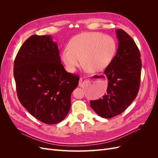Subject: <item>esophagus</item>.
I'll use <instances>...</instances> for the list:
<instances>
[{"instance_id": "34e87169", "label": "esophagus", "mask_w": 158, "mask_h": 158, "mask_svg": "<svg viewBox=\"0 0 158 158\" xmlns=\"http://www.w3.org/2000/svg\"><path fill=\"white\" fill-rule=\"evenodd\" d=\"M79 86H80V87L82 86V78H80V80H79Z\"/></svg>"}]
</instances>
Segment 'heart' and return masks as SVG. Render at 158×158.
Masks as SVG:
<instances>
[{"mask_svg": "<svg viewBox=\"0 0 158 158\" xmlns=\"http://www.w3.org/2000/svg\"><path fill=\"white\" fill-rule=\"evenodd\" d=\"M117 52L115 40L99 32H84L73 37L68 48L61 52L60 60L73 73L82 63L90 73H98L111 63Z\"/></svg>", "mask_w": 158, "mask_h": 158, "instance_id": "b5f03b06", "label": "heart"}]
</instances>
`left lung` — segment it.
Returning <instances> with one entry per match:
<instances>
[{
	"mask_svg": "<svg viewBox=\"0 0 158 158\" xmlns=\"http://www.w3.org/2000/svg\"><path fill=\"white\" fill-rule=\"evenodd\" d=\"M118 41L116 55L104 74L108 80L107 93L90 100V107L105 118L122 113L134 101L140 88V53L132 38L121 29L115 31Z\"/></svg>",
	"mask_w": 158,
	"mask_h": 158,
	"instance_id": "left-lung-1",
	"label": "left lung"
}]
</instances>
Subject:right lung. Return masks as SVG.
<instances>
[{
    "mask_svg": "<svg viewBox=\"0 0 158 158\" xmlns=\"http://www.w3.org/2000/svg\"><path fill=\"white\" fill-rule=\"evenodd\" d=\"M14 76L18 99L31 115L48 125L64 120L79 77L65 70L51 35H33L23 43Z\"/></svg>",
    "mask_w": 158,
    "mask_h": 158,
    "instance_id": "right-lung-1",
    "label": "right lung"
}]
</instances>
